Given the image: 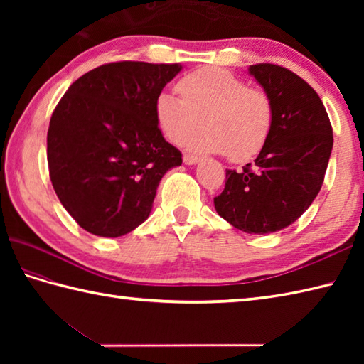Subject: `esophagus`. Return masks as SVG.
I'll use <instances>...</instances> for the list:
<instances>
[{"mask_svg": "<svg viewBox=\"0 0 364 364\" xmlns=\"http://www.w3.org/2000/svg\"><path fill=\"white\" fill-rule=\"evenodd\" d=\"M183 161H184V164L194 166V164H197V162L200 161V158H198V156H194V154H184Z\"/></svg>", "mask_w": 364, "mask_h": 364, "instance_id": "esophagus-1", "label": "esophagus"}]
</instances>
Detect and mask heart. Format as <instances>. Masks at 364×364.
I'll list each match as a JSON object with an SVG mask.
<instances>
[{"mask_svg":"<svg viewBox=\"0 0 364 364\" xmlns=\"http://www.w3.org/2000/svg\"><path fill=\"white\" fill-rule=\"evenodd\" d=\"M176 97L161 92L154 117L170 142L183 145L206 125V133L191 142L196 151L228 154L249 161L264 149L274 128V103L266 90L249 87L219 67H203L178 81Z\"/></svg>","mask_w":364,"mask_h":364,"instance_id":"b5f03b06","label":"heart"}]
</instances>
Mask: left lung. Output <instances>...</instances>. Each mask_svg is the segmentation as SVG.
Returning <instances> with one entry per match:
<instances>
[{
	"instance_id": "obj_1",
	"label": "left lung",
	"mask_w": 364,
	"mask_h": 364,
	"mask_svg": "<svg viewBox=\"0 0 364 364\" xmlns=\"http://www.w3.org/2000/svg\"><path fill=\"white\" fill-rule=\"evenodd\" d=\"M249 73L272 98L274 128L252 164L227 170L215 211L245 233L283 230L304 214L322 188L333 129L316 90L291 70L257 64Z\"/></svg>"
}]
</instances>
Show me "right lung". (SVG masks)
I'll use <instances>...</instances> for the list:
<instances>
[{
  "label": "right lung",
  "mask_w": 364,
  "mask_h": 364,
  "mask_svg": "<svg viewBox=\"0 0 364 364\" xmlns=\"http://www.w3.org/2000/svg\"><path fill=\"white\" fill-rule=\"evenodd\" d=\"M180 64L122 60L76 80L54 109L46 158L54 192L89 233L119 237L149 219L161 178L181 166L154 102Z\"/></svg>",
  "instance_id": "right-lung-1"
}]
</instances>
